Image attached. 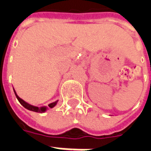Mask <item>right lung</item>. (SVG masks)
I'll use <instances>...</instances> for the list:
<instances>
[{"mask_svg": "<svg viewBox=\"0 0 151 151\" xmlns=\"http://www.w3.org/2000/svg\"><path fill=\"white\" fill-rule=\"evenodd\" d=\"M14 91L15 95H16V97H17V99H18V100L19 101V103H20V104H21L25 108H27V109H28V110L35 111V112H41V113H42V112L46 111V110L47 109V107H41V108H39V107H35V106H33V105L29 104H27V102H25L23 99H22L21 98H19V97H18V95L16 94V91H15L14 90ZM57 102H58V100H56V102H53V103H52V104H48V107L51 108H52L53 107H55V106H56V104H57Z\"/></svg>", "mask_w": 151, "mask_h": 151, "instance_id": "obj_1", "label": "right lung"}]
</instances>
